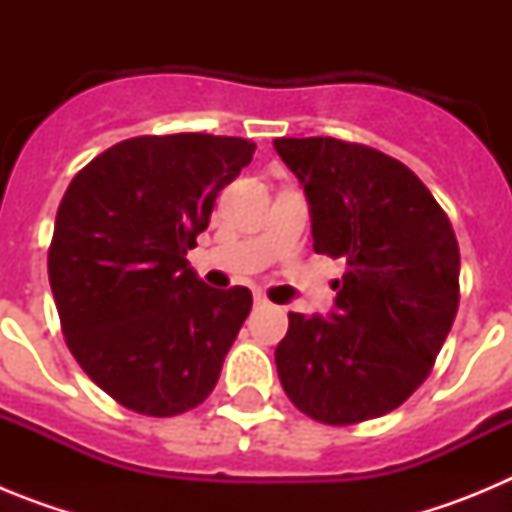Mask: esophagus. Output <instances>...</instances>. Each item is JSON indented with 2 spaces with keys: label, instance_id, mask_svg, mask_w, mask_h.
I'll list each match as a JSON object with an SVG mask.
<instances>
[{
  "label": "esophagus",
  "instance_id": "1",
  "mask_svg": "<svg viewBox=\"0 0 512 512\" xmlns=\"http://www.w3.org/2000/svg\"><path fill=\"white\" fill-rule=\"evenodd\" d=\"M253 305H256V307H266V305H269V300H266L264 295H253Z\"/></svg>",
  "mask_w": 512,
  "mask_h": 512
}]
</instances>
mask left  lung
<instances>
[{
    "label": "left lung",
    "mask_w": 512,
    "mask_h": 512,
    "mask_svg": "<svg viewBox=\"0 0 512 512\" xmlns=\"http://www.w3.org/2000/svg\"><path fill=\"white\" fill-rule=\"evenodd\" d=\"M305 189L312 248L346 261L328 318L289 312L277 346L287 397L348 425L400 408L431 372L459 307V243L418 176L374 148L277 138Z\"/></svg>",
    "instance_id": "obj_1"
}]
</instances>
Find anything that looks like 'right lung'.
I'll return each instance as SVG.
<instances>
[{
  "label": "right lung",
  "mask_w": 512,
  "mask_h": 512,
  "mask_svg": "<svg viewBox=\"0 0 512 512\" xmlns=\"http://www.w3.org/2000/svg\"><path fill=\"white\" fill-rule=\"evenodd\" d=\"M253 151L225 135H140L99 153L63 194L48 251L63 336L135 413L197 408L251 312L246 287L205 284L187 251Z\"/></svg>",
  "instance_id": "add662e5"
}]
</instances>
